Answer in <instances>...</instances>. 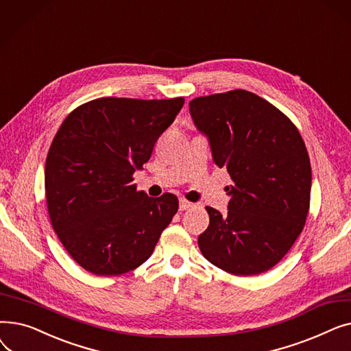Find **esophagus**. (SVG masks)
<instances>
[{
  "label": "esophagus",
  "instance_id": "1",
  "mask_svg": "<svg viewBox=\"0 0 351 351\" xmlns=\"http://www.w3.org/2000/svg\"><path fill=\"white\" fill-rule=\"evenodd\" d=\"M195 205L192 204V202L186 200V199H179V209L180 210H188L191 208H193Z\"/></svg>",
  "mask_w": 351,
  "mask_h": 351
}]
</instances>
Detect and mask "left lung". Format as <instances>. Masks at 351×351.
I'll return each mask as SVG.
<instances>
[{"label": "left lung", "instance_id": "left-lung-1", "mask_svg": "<svg viewBox=\"0 0 351 351\" xmlns=\"http://www.w3.org/2000/svg\"><path fill=\"white\" fill-rule=\"evenodd\" d=\"M189 110L209 136L213 162L233 182L225 216L206 208L209 226L199 249L230 274L267 271L296 242L310 208L311 166L299 129L245 89L195 98Z\"/></svg>", "mask_w": 351, "mask_h": 351}]
</instances>
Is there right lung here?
<instances>
[{"label": "right lung", "mask_w": 351, "mask_h": 351, "mask_svg": "<svg viewBox=\"0 0 351 351\" xmlns=\"http://www.w3.org/2000/svg\"><path fill=\"white\" fill-rule=\"evenodd\" d=\"M185 98H98L75 108L45 162L52 229L81 267L119 276L149 259L179 208L173 193L152 199L134 185L158 138Z\"/></svg>", "instance_id": "1"}]
</instances>
